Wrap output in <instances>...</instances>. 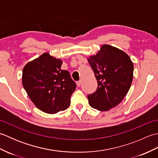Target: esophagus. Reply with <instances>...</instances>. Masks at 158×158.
Returning a JSON list of instances; mask_svg holds the SVG:
<instances>
[{"label":"esophagus","instance_id":"obj_1","mask_svg":"<svg viewBox=\"0 0 158 158\" xmlns=\"http://www.w3.org/2000/svg\"><path fill=\"white\" fill-rule=\"evenodd\" d=\"M81 81H79L77 82V87H80V86H81Z\"/></svg>","mask_w":158,"mask_h":158}]
</instances>
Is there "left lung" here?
<instances>
[{
  "label": "left lung",
  "instance_id": "left-lung-1",
  "mask_svg": "<svg viewBox=\"0 0 158 158\" xmlns=\"http://www.w3.org/2000/svg\"><path fill=\"white\" fill-rule=\"evenodd\" d=\"M88 61L98 85L96 91L88 96L89 105L107 111L118 105L128 92L133 80V62L126 52L106 44Z\"/></svg>",
  "mask_w": 158,
  "mask_h": 158
}]
</instances>
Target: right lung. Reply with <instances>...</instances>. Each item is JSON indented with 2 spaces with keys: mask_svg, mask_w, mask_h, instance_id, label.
<instances>
[{
  "mask_svg": "<svg viewBox=\"0 0 158 158\" xmlns=\"http://www.w3.org/2000/svg\"><path fill=\"white\" fill-rule=\"evenodd\" d=\"M62 64L61 59L45 52L23 69V88L34 105L46 113L54 114L68 108L76 88L69 73L61 69Z\"/></svg>",
  "mask_w": 158,
  "mask_h": 158,
  "instance_id": "add662e5",
  "label": "right lung"
}]
</instances>
